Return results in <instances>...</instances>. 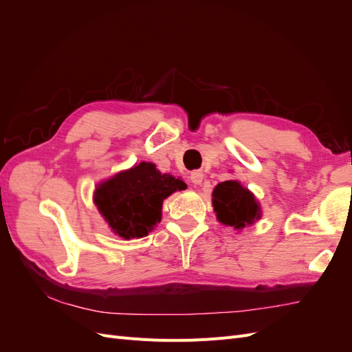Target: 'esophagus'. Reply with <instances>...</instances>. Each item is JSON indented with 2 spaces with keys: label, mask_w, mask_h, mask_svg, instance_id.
<instances>
[{
  "label": "esophagus",
  "mask_w": 352,
  "mask_h": 352,
  "mask_svg": "<svg viewBox=\"0 0 352 352\" xmlns=\"http://www.w3.org/2000/svg\"><path fill=\"white\" fill-rule=\"evenodd\" d=\"M202 179H204V175H202L201 170H195V172L190 173V182L199 185L202 182Z\"/></svg>",
  "instance_id": "obj_1"
}]
</instances>
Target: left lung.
<instances>
[{
    "label": "left lung",
    "mask_w": 352,
    "mask_h": 352,
    "mask_svg": "<svg viewBox=\"0 0 352 352\" xmlns=\"http://www.w3.org/2000/svg\"><path fill=\"white\" fill-rule=\"evenodd\" d=\"M212 206L223 225L242 229L260 219V207L248 189L236 180H226L212 190Z\"/></svg>",
    "instance_id": "1"
}]
</instances>
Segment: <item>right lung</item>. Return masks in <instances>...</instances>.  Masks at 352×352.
I'll return each instance as SVG.
<instances>
[{
    "label": "right lung",
    "mask_w": 352,
    "mask_h": 352,
    "mask_svg": "<svg viewBox=\"0 0 352 352\" xmlns=\"http://www.w3.org/2000/svg\"><path fill=\"white\" fill-rule=\"evenodd\" d=\"M182 189H186L184 180L141 163L101 184L95 190V204L117 235L142 238L160 221L163 199Z\"/></svg>",
    "instance_id": "add662e5"
}]
</instances>
